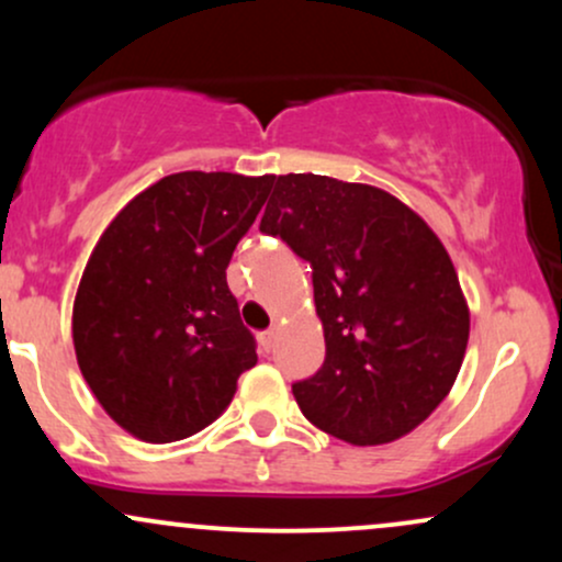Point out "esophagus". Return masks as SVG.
<instances>
[{
	"label": "esophagus",
	"mask_w": 562,
	"mask_h": 562,
	"mask_svg": "<svg viewBox=\"0 0 562 562\" xmlns=\"http://www.w3.org/2000/svg\"><path fill=\"white\" fill-rule=\"evenodd\" d=\"M274 338H277L274 330H267V333L259 335V344H261L263 351H272V348H274Z\"/></svg>",
	"instance_id": "obj_1"
}]
</instances>
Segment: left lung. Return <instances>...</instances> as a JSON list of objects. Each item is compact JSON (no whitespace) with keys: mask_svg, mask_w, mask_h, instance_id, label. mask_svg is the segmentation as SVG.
Masks as SVG:
<instances>
[{"mask_svg":"<svg viewBox=\"0 0 562 562\" xmlns=\"http://www.w3.org/2000/svg\"><path fill=\"white\" fill-rule=\"evenodd\" d=\"M263 235L312 267L325 362L293 383L303 417L353 447L415 430L465 359L470 312L447 248L402 200L319 173L272 177Z\"/></svg>","mask_w":562,"mask_h":562,"instance_id":"1","label":"left lung"}]
</instances>
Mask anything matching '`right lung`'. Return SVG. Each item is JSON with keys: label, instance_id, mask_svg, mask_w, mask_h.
Here are the masks:
<instances>
[{"label": "right lung", "instance_id": "right-lung-1", "mask_svg": "<svg viewBox=\"0 0 562 562\" xmlns=\"http://www.w3.org/2000/svg\"><path fill=\"white\" fill-rule=\"evenodd\" d=\"M269 184V173H171L126 203L89 256L76 359L102 409L142 441L203 430L256 364L227 267Z\"/></svg>", "mask_w": 562, "mask_h": 562}]
</instances>
